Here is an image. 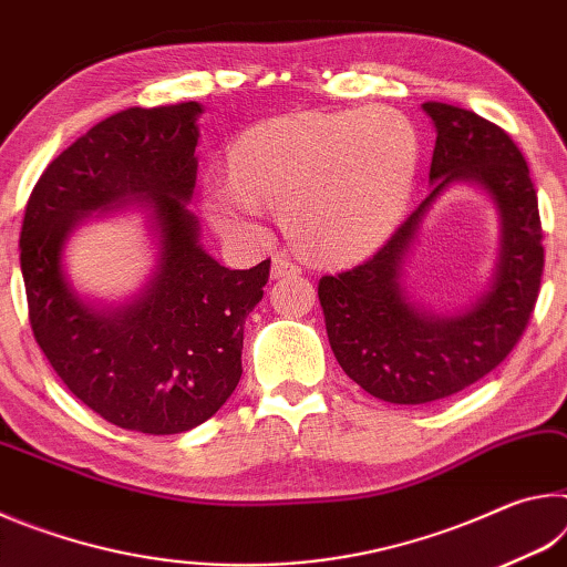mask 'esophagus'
I'll return each mask as SVG.
<instances>
[{
    "instance_id": "1",
    "label": "esophagus",
    "mask_w": 567,
    "mask_h": 567,
    "mask_svg": "<svg viewBox=\"0 0 567 567\" xmlns=\"http://www.w3.org/2000/svg\"><path fill=\"white\" fill-rule=\"evenodd\" d=\"M290 275H300V267H297L290 255H275L272 257V277L275 280H280V277H290Z\"/></svg>"
}]
</instances>
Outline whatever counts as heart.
<instances>
[{"mask_svg": "<svg viewBox=\"0 0 567 567\" xmlns=\"http://www.w3.org/2000/svg\"><path fill=\"white\" fill-rule=\"evenodd\" d=\"M415 172L417 134L398 110L307 112L245 132L229 152L233 179H207L203 205L229 237H255L270 207L307 260L342 265L395 233Z\"/></svg>", "mask_w": 567, "mask_h": 567, "instance_id": "obj_1", "label": "heart"}]
</instances>
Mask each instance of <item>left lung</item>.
<instances>
[{"mask_svg":"<svg viewBox=\"0 0 567 567\" xmlns=\"http://www.w3.org/2000/svg\"><path fill=\"white\" fill-rule=\"evenodd\" d=\"M422 110L437 132L433 189L370 260L324 275L318 285L344 375L395 405L443 400L495 370L530 322L545 265L535 185L511 134L453 104L425 102ZM453 181H473L494 199L502 257L488 292L463 313L440 319L409 302L399 277L421 219Z\"/></svg>","mask_w":567,"mask_h":567,"instance_id":"obj_1","label":"left lung"}]
</instances>
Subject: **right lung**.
<instances>
[{"label": "right lung", "instance_id": "right-lung-1", "mask_svg": "<svg viewBox=\"0 0 567 567\" xmlns=\"http://www.w3.org/2000/svg\"><path fill=\"white\" fill-rule=\"evenodd\" d=\"M197 102L130 107L82 134L37 182L19 235L34 340L76 400L112 425L175 435L203 425L243 375L245 320L270 260L229 270L185 207L197 179ZM151 209L161 260L132 303L97 311L65 282L61 255L94 208Z\"/></svg>", "mask_w": 567, "mask_h": 567}]
</instances>
